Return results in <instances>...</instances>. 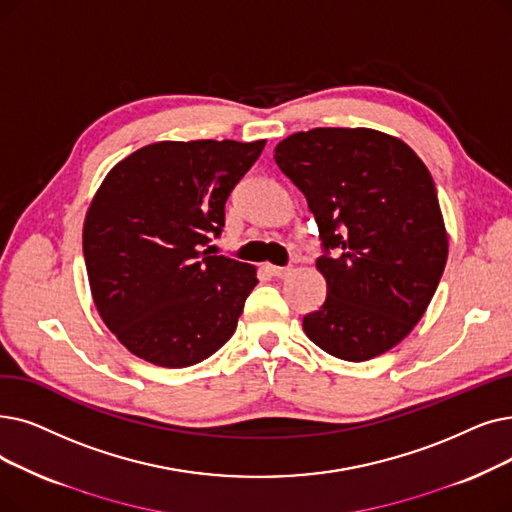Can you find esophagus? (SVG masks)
Wrapping results in <instances>:
<instances>
[{
	"label": "esophagus",
	"mask_w": 512,
	"mask_h": 512,
	"mask_svg": "<svg viewBox=\"0 0 512 512\" xmlns=\"http://www.w3.org/2000/svg\"><path fill=\"white\" fill-rule=\"evenodd\" d=\"M265 270H268L276 278H284V276L291 274V268H282V265H268V268H265Z\"/></svg>",
	"instance_id": "34e87169"
}]
</instances>
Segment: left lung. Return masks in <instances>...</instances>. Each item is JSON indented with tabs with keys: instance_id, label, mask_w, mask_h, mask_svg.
<instances>
[{
	"instance_id": "8db88e82",
	"label": "left lung",
	"mask_w": 512,
	"mask_h": 512,
	"mask_svg": "<svg viewBox=\"0 0 512 512\" xmlns=\"http://www.w3.org/2000/svg\"><path fill=\"white\" fill-rule=\"evenodd\" d=\"M274 152L324 249L326 301L303 318L305 335L347 362L376 358L408 337L446 268L433 177L406 142L366 127L299 131Z\"/></svg>"
}]
</instances>
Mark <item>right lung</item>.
I'll return each instance as SVG.
<instances>
[{"instance_id": "1", "label": "right lung", "mask_w": 512, "mask_h": 512, "mask_svg": "<svg viewBox=\"0 0 512 512\" xmlns=\"http://www.w3.org/2000/svg\"><path fill=\"white\" fill-rule=\"evenodd\" d=\"M263 146L157 142L104 177L83 224L85 268L100 318L133 355L186 368L234 335L255 268L205 247Z\"/></svg>"}]
</instances>
